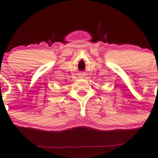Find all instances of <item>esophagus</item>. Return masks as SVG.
<instances>
[{
  "mask_svg": "<svg viewBox=\"0 0 158 158\" xmlns=\"http://www.w3.org/2000/svg\"><path fill=\"white\" fill-rule=\"evenodd\" d=\"M80 77H84V75H80Z\"/></svg>",
  "mask_w": 158,
  "mask_h": 158,
  "instance_id": "esophagus-1",
  "label": "esophagus"
}]
</instances>
